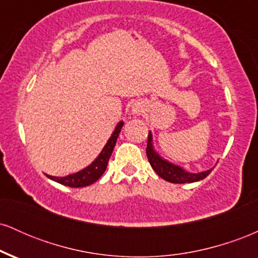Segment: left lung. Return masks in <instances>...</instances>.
<instances>
[{
	"label": "left lung",
	"instance_id": "left-lung-1",
	"mask_svg": "<svg viewBox=\"0 0 258 258\" xmlns=\"http://www.w3.org/2000/svg\"><path fill=\"white\" fill-rule=\"evenodd\" d=\"M147 156L149 160V164L152 165L153 170L159 174L161 178L171 183H193L198 180L204 179L210 174L214 168L204 171L200 173H190L186 172L182 167L176 166V165L170 164L166 160H162L160 156L154 152L152 146V133L148 135V143H147Z\"/></svg>",
	"mask_w": 258,
	"mask_h": 258
}]
</instances>
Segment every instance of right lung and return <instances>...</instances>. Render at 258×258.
Here are the masks:
<instances>
[{"instance_id": "right-lung-1", "label": "right lung", "mask_w": 258, "mask_h": 258, "mask_svg": "<svg viewBox=\"0 0 258 258\" xmlns=\"http://www.w3.org/2000/svg\"><path fill=\"white\" fill-rule=\"evenodd\" d=\"M123 122L120 121L117 123L116 128H115L114 133L110 138H109L108 143L106 146L103 148L102 153L99 154V156L94 160L93 162L87 166L84 170H81L78 173H74V174H69V176H65V177H54V176H49V174H46L48 178H51L55 182L60 183L63 185H68V186H72V188H81V186H87L90 184H93L97 179L100 178L104 171L106 170V166H108V161L110 159V155L114 150L115 144H116L117 137H119V133L122 128Z\"/></svg>"}]
</instances>
